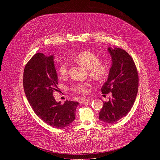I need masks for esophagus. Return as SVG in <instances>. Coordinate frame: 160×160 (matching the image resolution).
Here are the masks:
<instances>
[{"instance_id": "obj_1", "label": "esophagus", "mask_w": 160, "mask_h": 160, "mask_svg": "<svg viewBox=\"0 0 160 160\" xmlns=\"http://www.w3.org/2000/svg\"><path fill=\"white\" fill-rule=\"evenodd\" d=\"M86 101H88V99H87L86 98H81L79 100V102L80 103H83L84 102H86Z\"/></svg>"}]
</instances>
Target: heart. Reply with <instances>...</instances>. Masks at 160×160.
<instances>
[{"mask_svg":"<svg viewBox=\"0 0 160 160\" xmlns=\"http://www.w3.org/2000/svg\"><path fill=\"white\" fill-rule=\"evenodd\" d=\"M73 60L89 71V74L96 81H102L107 78L110 73V66L107 62H101L100 58L95 53L85 51L78 53ZM69 71V63L67 60L63 59L60 62L58 71L59 74L66 76ZM90 83L88 82H76L71 84L69 89L78 94H86L89 92Z\"/></svg>","mask_w":160,"mask_h":160,"instance_id":"obj_1","label":"heart"}]
</instances>
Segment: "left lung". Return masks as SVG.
Returning <instances> with one entry per match:
<instances>
[{
  "mask_svg": "<svg viewBox=\"0 0 160 160\" xmlns=\"http://www.w3.org/2000/svg\"><path fill=\"white\" fill-rule=\"evenodd\" d=\"M108 51L113 63L101 91L105 95L112 92V98L103 103L99 119L113 124L126 116L132 107L138 92V74L133 58L127 52L111 47Z\"/></svg>",
  "mask_w": 160,
  "mask_h": 160,
  "instance_id": "obj_1",
  "label": "left lung"
}]
</instances>
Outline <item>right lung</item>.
Returning <instances> with one entry per match:
<instances>
[{
	"instance_id": "obj_1",
	"label": "right lung",
	"mask_w": 160,
	"mask_h": 160,
	"mask_svg": "<svg viewBox=\"0 0 160 160\" xmlns=\"http://www.w3.org/2000/svg\"><path fill=\"white\" fill-rule=\"evenodd\" d=\"M23 88L34 113L53 128L62 129L71 124L75 119L79 103L67 100L57 103L53 93L58 91V77L53 57L35 54L26 63L23 72Z\"/></svg>"
}]
</instances>
